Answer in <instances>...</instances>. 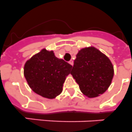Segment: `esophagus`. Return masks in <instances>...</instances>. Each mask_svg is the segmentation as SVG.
<instances>
[{
	"label": "esophagus",
	"instance_id": "esophagus-1",
	"mask_svg": "<svg viewBox=\"0 0 132 132\" xmlns=\"http://www.w3.org/2000/svg\"><path fill=\"white\" fill-rule=\"evenodd\" d=\"M69 62L70 64H71L72 66H73V64H74V62H73L72 60H70L69 62Z\"/></svg>",
	"mask_w": 132,
	"mask_h": 132
}]
</instances>
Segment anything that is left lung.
I'll return each instance as SVG.
<instances>
[{
	"instance_id": "left-lung-1",
	"label": "left lung",
	"mask_w": 132,
	"mask_h": 132,
	"mask_svg": "<svg viewBox=\"0 0 132 132\" xmlns=\"http://www.w3.org/2000/svg\"><path fill=\"white\" fill-rule=\"evenodd\" d=\"M76 56L70 74L80 90L88 98L103 94L114 75L113 66L109 57L93 46L82 48Z\"/></svg>"
}]
</instances>
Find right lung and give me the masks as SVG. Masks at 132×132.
<instances>
[{
    "label": "right lung",
    "instance_id": "obj_1",
    "mask_svg": "<svg viewBox=\"0 0 132 132\" xmlns=\"http://www.w3.org/2000/svg\"><path fill=\"white\" fill-rule=\"evenodd\" d=\"M72 68L64 60L56 57L52 50L42 49L25 62L24 76L33 91L52 99L62 92L63 84Z\"/></svg>",
    "mask_w": 132,
    "mask_h": 132
}]
</instances>
